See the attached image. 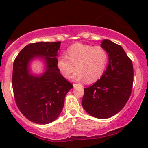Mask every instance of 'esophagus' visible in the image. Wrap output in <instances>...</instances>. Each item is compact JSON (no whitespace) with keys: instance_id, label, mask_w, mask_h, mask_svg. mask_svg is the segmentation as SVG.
<instances>
[{"instance_id":"34e87169","label":"esophagus","mask_w":148,"mask_h":148,"mask_svg":"<svg viewBox=\"0 0 148 148\" xmlns=\"http://www.w3.org/2000/svg\"><path fill=\"white\" fill-rule=\"evenodd\" d=\"M73 86H74V88H76V87H77V86H80V85L79 84H73Z\"/></svg>"}]
</instances>
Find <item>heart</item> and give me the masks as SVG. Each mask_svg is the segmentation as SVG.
I'll return each mask as SVG.
<instances>
[{"label": "heart", "instance_id": "b5f03b06", "mask_svg": "<svg viewBox=\"0 0 148 148\" xmlns=\"http://www.w3.org/2000/svg\"><path fill=\"white\" fill-rule=\"evenodd\" d=\"M108 62V53L103 47L76 43L67 49L66 56L58 58L56 67L65 79H70L76 69L74 80L93 83L103 75Z\"/></svg>", "mask_w": 148, "mask_h": 148}]
</instances>
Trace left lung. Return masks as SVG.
Instances as JSON below:
<instances>
[{
    "instance_id": "left-lung-1",
    "label": "left lung",
    "mask_w": 148,
    "mask_h": 148,
    "mask_svg": "<svg viewBox=\"0 0 148 148\" xmlns=\"http://www.w3.org/2000/svg\"><path fill=\"white\" fill-rule=\"evenodd\" d=\"M101 47L108 53V65L98 81L84 88L81 103L88 114L106 119L121 111L128 101L133 86L134 69L121 46L103 40Z\"/></svg>"
}]
</instances>
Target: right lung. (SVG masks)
<instances>
[{
  "label": "right lung",
  "mask_w": 148,
  "mask_h": 148,
  "mask_svg": "<svg viewBox=\"0 0 148 148\" xmlns=\"http://www.w3.org/2000/svg\"><path fill=\"white\" fill-rule=\"evenodd\" d=\"M60 42L29 44L19 52L13 64L12 88L15 101L30 121L46 125L54 121L64 106V97L73 88L56 67ZM35 57L45 60L42 75L30 74L29 64Z\"/></svg>",
  "instance_id": "right-lung-1"
}]
</instances>
